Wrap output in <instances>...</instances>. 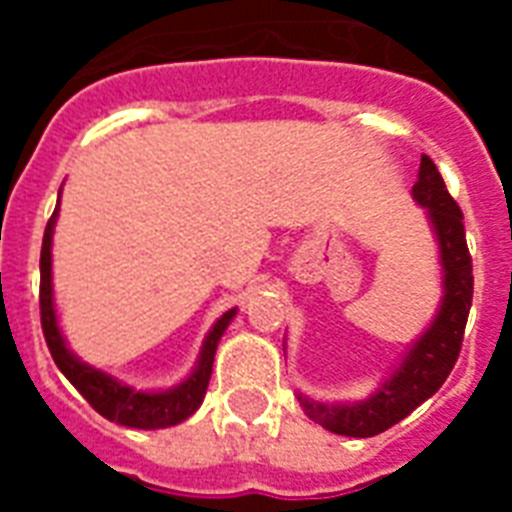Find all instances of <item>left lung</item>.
Instances as JSON below:
<instances>
[{"mask_svg": "<svg viewBox=\"0 0 512 512\" xmlns=\"http://www.w3.org/2000/svg\"><path fill=\"white\" fill-rule=\"evenodd\" d=\"M412 196L425 209L436 236L438 263H441V303L430 327L406 348L401 364L388 374V380H382L374 393L361 401H337V404L297 393L305 414L337 436L372 438L382 430L393 428L444 385L460 356L462 332L473 303V263H470L460 207L446 191L444 177L433 159L425 154H422L417 183L412 185Z\"/></svg>", "mask_w": 512, "mask_h": 512, "instance_id": "1", "label": "left lung"}]
</instances>
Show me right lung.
I'll list each match as a JSON object with an SVG mask.
<instances>
[{"mask_svg":"<svg viewBox=\"0 0 512 512\" xmlns=\"http://www.w3.org/2000/svg\"><path fill=\"white\" fill-rule=\"evenodd\" d=\"M60 209V193L58 207L52 212L50 223L44 228L42 241V260H39V271H42V287H39V308H42V329L47 348H50L55 364L66 380L82 393L90 406L106 420L124 425V428L138 430H159L172 428L177 422L188 420L204 401L207 393L209 377H212V361H215L217 342L228 329V324L236 316V308L225 311L220 319L212 324L204 342H201L199 358L191 374L183 382H177L175 388L167 390H138L127 385V382L116 380L114 374H106L98 366L87 364L76 356L74 350L66 345V337L58 327V311H55V297H52V233L58 223Z\"/></svg>","mask_w":512,"mask_h":512,"instance_id":"right-lung-1","label":"right lung"}]
</instances>
